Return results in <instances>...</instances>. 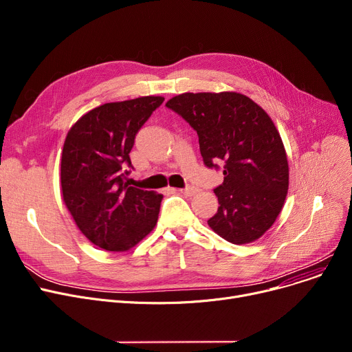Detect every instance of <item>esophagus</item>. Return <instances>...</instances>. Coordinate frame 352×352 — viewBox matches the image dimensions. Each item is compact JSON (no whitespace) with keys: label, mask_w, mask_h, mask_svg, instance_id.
<instances>
[{"label":"esophagus","mask_w":352,"mask_h":352,"mask_svg":"<svg viewBox=\"0 0 352 352\" xmlns=\"http://www.w3.org/2000/svg\"><path fill=\"white\" fill-rule=\"evenodd\" d=\"M178 191L184 195H188V197H192V195L197 194V188H194V187H186V188H181Z\"/></svg>","instance_id":"34e87169"}]
</instances>
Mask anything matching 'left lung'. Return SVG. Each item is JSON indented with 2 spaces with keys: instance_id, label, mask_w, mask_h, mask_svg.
<instances>
[{
  "instance_id": "obj_1",
  "label": "left lung",
  "mask_w": 352,
  "mask_h": 352,
  "mask_svg": "<svg viewBox=\"0 0 352 352\" xmlns=\"http://www.w3.org/2000/svg\"><path fill=\"white\" fill-rule=\"evenodd\" d=\"M165 105L195 129L204 164H223L211 230L236 245L256 241L280 215L289 184L285 148L270 116L234 91L184 92Z\"/></svg>"
}]
</instances>
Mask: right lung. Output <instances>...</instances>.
Returning <instances> with one entry per match:
<instances>
[{
	"label": "right lung",
	"instance_id": "right-lung-1",
	"mask_svg": "<svg viewBox=\"0 0 352 352\" xmlns=\"http://www.w3.org/2000/svg\"><path fill=\"white\" fill-rule=\"evenodd\" d=\"M162 101L148 96L107 102L88 111L65 137L63 199L80 231L102 250H131L157 224L162 195L129 187L124 168L131 166L138 129Z\"/></svg>",
	"mask_w": 352,
	"mask_h": 352
}]
</instances>
